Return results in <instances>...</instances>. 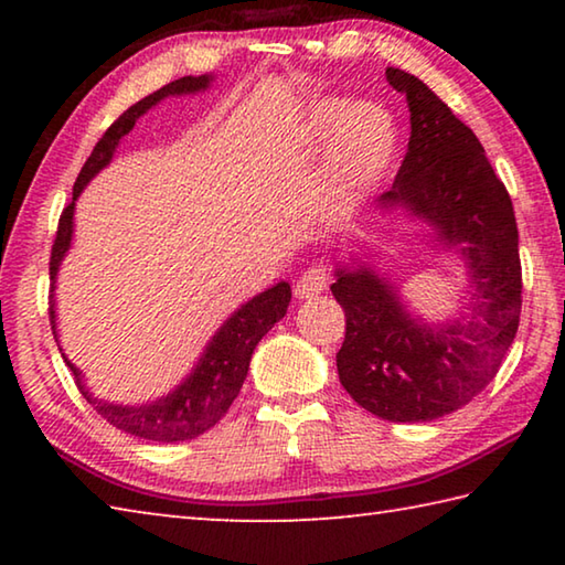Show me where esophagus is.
I'll use <instances>...</instances> for the list:
<instances>
[{
	"mask_svg": "<svg viewBox=\"0 0 565 565\" xmlns=\"http://www.w3.org/2000/svg\"><path fill=\"white\" fill-rule=\"evenodd\" d=\"M331 281V274L327 271V266H309L296 281V296L299 299H311V296H319L323 289H327Z\"/></svg>",
	"mask_w": 565,
	"mask_h": 565,
	"instance_id": "34e87169",
	"label": "esophagus"
}]
</instances>
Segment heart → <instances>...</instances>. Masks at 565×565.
<instances>
[{"label": "heart", "mask_w": 565, "mask_h": 565, "mask_svg": "<svg viewBox=\"0 0 565 565\" xmlns=\"http://www.w3.org/2000/svg\"><path fill=\"white\" fill-rule=\"evenodd\" d=\"M329 181L327 202L337 212L359 204L386 169L396 151V127L388 111L376 104H356L349 107L343 102H323L313 111V124L319 131H329Z\"/></svg>", "instance_id": "1"}]
</instances>
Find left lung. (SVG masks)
Segmentation results:
<instances>
[{
  "mask_svg": "<svg viewBox=\"0 0 565 565\" xmlns=\"http://www.w3.org/2000/svg\"><path fill=\"white\" fill-rule=\"evenodd\" d=\"M386 79L408 102L411 137L381 204L431 222L463 254L478 299L468 321L424 327L374 271L339 269L331 294L347 313V339L337 366L361 408L416 424L466 406L499 374L521 319L519 226L476 134L418 76L388 66Z\"/></svg>",
  "mask_w": 565,
  "mask_h": 565,
  "instance_id": "obj_1",
  "label": "left lung"
}]
</instances>
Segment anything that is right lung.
I'll list each match as a JSON object with an SVG mask.
<instances>
[{"label":"right lung","mask_w":565,"mask_h":565,"mask_svg":"<svg viewBox=\"0 0 565 565\" xmlns=\"http://www.w3.org/2000/svg\"><path fill=\"white\" fill-rule=\"evenodd\" d=\"M212 76H181V79L167 84L159 92L149 94L141 102L134 104L121 117L111 124V127L104 131V137L97 141V147L92 149L89 159L84 161L79 177L74 181L72 202L64 206L60 216V226H56V238L52 244V256H50V279L54 289V276L60 269V262L64 259L66 248L72 242V216H74V202L79 196V191L87 186V181L97 174L102 167L109 164V159L117 149L119 139L124 134H129L134 121H137L141 114L149 107H154L159 99L169 97V94H189L206 89ZM291 301V286L281 281L276 284L274 289L254 296L252 301L244 303L232 319H228L222 329H218L216 337L209 343L206 353L199 361L184 384H181L174 394H169L159 401H151L145 406H114L104 404L89 396V391L82 388L79 371H76L74 363L66 361V366L72 369L76 379V386H79L82 396L89 401V404L97 408L102 418H107V424L119 428L124 434L147 438V441H159V444H174V441H189V438L202 436L209 428L216 426L218 420L226 416L228 406L234 404L238 391L244 386L248 361H252V353L256 343L269 331L276 321L284 319L286 309H289ZM50 323L54 331V303L50 299ZM56 339V331H54Z\"/></svg>","instance_id":"add662e5"}]
</instances>
